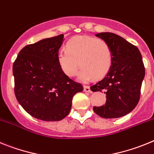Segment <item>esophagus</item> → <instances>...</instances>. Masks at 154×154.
<instances>
[{
  "instance_id": "esophagus-1",
  "label": "esophagus",
  "mask_w": 154,
  "mask_h": 154,
  "mask_svg": "<svg viewBox=\"0 0 154 154\" xmlns=\"http://www.w3.org/2000/svg\"><path fill=\"white\" fill-rule=\"evenodd\" d=\"M84 91L88 92V93H91V91L89 86H84Z\"/></svg>"
}]
</instances>
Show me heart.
Segmentation results:
<instances>
[{"mask_svg":"<svg viewBox=\"0 0 154 154\" xmlns=\"http://www.w3.org/2000/svg\"><path fill=\"white\" fill-rule=\"evenodd\" d=\"M68 50L60 49L57 60L63 71L69 77L78 73V80L88 82L93 77L101 79L112 66V52L105 40L91 36H77L67 43Z\"/></svg>","mask_w":154,"mask_h":154,"instance_id":"obj_1","label":"heart"}]
</instances>
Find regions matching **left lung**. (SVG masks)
Listing matches in <instances>:
<instances>
[{
    "instance_id": "1",
    "label": "left lung",
    "mask_w": 154,
    "mask_h": 154,
    "mask_svg": "<svg viewBox=\"0 0 154 154\" xmlns=\"http://www.w3.org/2000/svg\"><path fill=\"white\" fill-rule=\"evenodd\" d=\"M97 38L106 41L112 52V66L102 80L91 87L92 91L106 94V102L94 107V112L105 119L129 114L137 105L145 77L141 53L136 46L112 32H101Z\"/></svg>"
}]
</instances>
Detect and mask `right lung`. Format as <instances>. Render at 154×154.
Here are the masks:
<instances>
[{
  "mask_svg": "<svg viewBox=\"0 0 154 154\" xmlns=\"http://www.w3.org/2000/svg\"><path fill=\"white\" fill-rule=\"evenodd\" d=\"M63 37L59 35L26 45L13 64L16 98L29 115L42 121L64 119L71 110L74 94L83 91L58 63Z\"/></svg>",
  "mask_w": 154,
  "mask_h": 154,
  "instance_id": "right-lung-1",
  "label": "right lung"
}]
</instances>
